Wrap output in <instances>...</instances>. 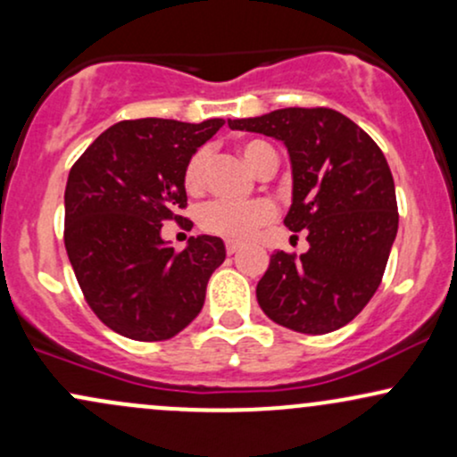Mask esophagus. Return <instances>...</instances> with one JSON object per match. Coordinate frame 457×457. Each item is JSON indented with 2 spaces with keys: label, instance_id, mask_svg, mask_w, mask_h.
<instances>
[{
  "label": "esophagus",
  "instance_id": "34e87169",
  "mask_svg": "<svg viewBox=\"0 0 457 457\" xmlns=\"http://www.w3.org/2000/svg\"><path fill=\"white\" fill-rule=\"evenodd\" d=\"M238 249H240V243H236V240H228V243H225V251H228V255H234Z\"/></svg>",
  "mask_w": 457,
  "mask_h": 457
}]
</instances>
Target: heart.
Instances as JSON below:
<instances>
[{
    "instance_id": "1",
    "label": "heart",
    "mask_w": 457,
    "mask_h": 457,
    "mask_svg": "<svg viewBox=\"0 0 457 457\" xmlns=\"http://www.w3.org/2000/svg\"><path fill=\"white\" fill-rule=\"evenodd\" d=\"M240 154L246 165L253 171H260L269 159H277L275 150L266 141L251 139L240 145ZM206 150L193 152L191 159L187 161L185 174H182V185L188 193H199L204 187V174H206ZM275 219V206L266 199H251V202H225V199H214V202L204 204L199 211V228L208 234L225 236V238L243 240L255 234L262 225L270 223Z\"/></svg>"
}]
</instances>
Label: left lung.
I'll use <instances>...</instances> for the list:
<instances>
[{"mask_svg": "<svg viewBox=\"0 0 457 457\" xmlns=\"http://www.w3.org/2000/svg\"><path fill=\"white\" fill-rule=\"evenodd\" d=\"M286 144L292 161L287 229H307L303 255L277 251L258 283L272 322L307 335L345 327L378 290L397 234L395 185L376 141L328 107H287L229 120Z\"/></svg>", "mask_w": 457, "mask_h": 457, "instance_id": "obj_1", "label": "left lung"}]
</instances>
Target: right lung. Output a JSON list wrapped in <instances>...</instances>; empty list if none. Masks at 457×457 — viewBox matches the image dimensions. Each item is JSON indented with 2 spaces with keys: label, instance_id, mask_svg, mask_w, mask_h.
Here are the masks:
<instances>
[{
  "label": "right lung",
  "instance_id": "obj_1",
  "mask_svg": "<svg viewBox=\"0 0 457 457\" xmlns=\"http://www.w3.org/2000/svg\"><path fill=\"white\" fill-rule=\"evenodd\" d=\"M225 124L141 118L113 124L68 174L64 245L87 305L104 327L135 342H162L202 312L208 279L225 260L217 236L176 251L161 238L182 223L187 161Z\"/></svg>",
  "mask_w": 457,
  "mask_h": 457
}]
</instances>
